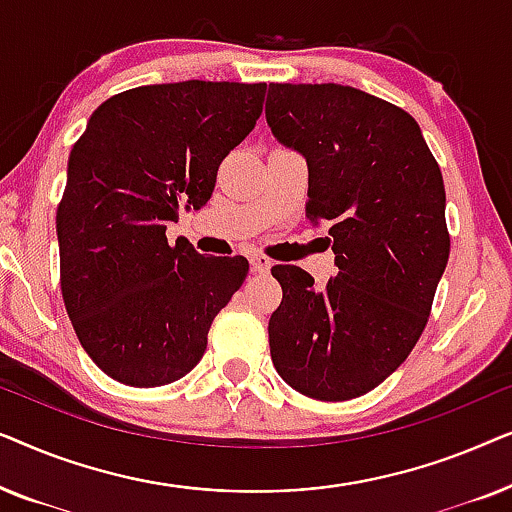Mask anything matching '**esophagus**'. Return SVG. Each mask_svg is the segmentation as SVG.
<instances>
[{"label": "esophagus", "mask_w": 512, "mask_h": 512, "mask_svg": "<svg viewBox=\"0 0 512 512\" xmlns=\"http://www.w3.org/2000/svg\"><path fill=\"white\" fill-rule=\"evenodd\" d=\"M270 268H272V263L265 256H261V254L251 256V270H254L256 275H268Z\"/></svg>", "instance_id": "esophagus-1"}]
</instances>
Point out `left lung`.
<instances>
[{"instance_id":"obj_1","label":"left lung","mask_w":512,"mask_h":512,"mask_svg":"<svg viewBox=\"0 0 512 512\" xmlns=\"http://www.w3.org/2000/svg\"><path fill=\"white\" fill-rule=\"evenodd\" d=\"M265 116L310 167L305 214L331 223L338 275L275 265L268 335L277 373L317 401L382 384L429 321L450 258L443 174L408 111L340 83H270Z\"/></svg>"}]
</instances>
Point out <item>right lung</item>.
Here are the masks:
<instances>
[{
	"mask_svg": "<svg viewBox=\"0 0 512 512\" xmlns=\"http://www.w3.org/2000/svg\"><path fill=\"white\" fill-rule=\"evenodd\" d=\"M265 83L179 81L123 90L93 111L55 214L60 289L97 368L163 387L198 366L216 314L249 272L202 256L167 223L212 198L221 160L254 130Z\"/></svg>",
	"mask_w": 512,
	"mask_h": 512,
	"instance_id": "add662e5",
	"label": "right lung"
}]
</instances>
